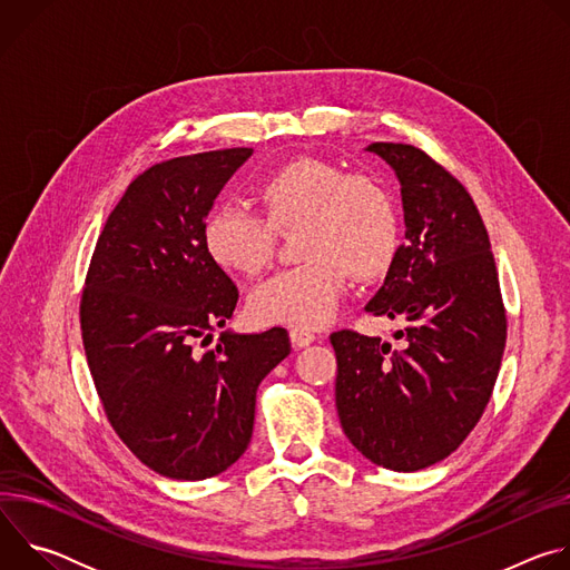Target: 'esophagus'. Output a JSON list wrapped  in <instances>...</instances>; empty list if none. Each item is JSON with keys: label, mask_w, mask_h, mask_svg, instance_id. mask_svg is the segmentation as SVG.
<instances>
[{"label": "esophagus", "mask_w": 570, "mask_h": 570, "mask_svg": "<svg viewBox=\"0 0 570 570\" xmlns=\"http://www.w3.org/2000/svg\"><path fill=\"white\" fill-rule=\"evenodd\" d=\"M313 341H315V334H313V332H308V330H291V343H293V347L302 350V347H308Z\"/></svg>", "instance_id": "esophagus-1"}]
</instances>
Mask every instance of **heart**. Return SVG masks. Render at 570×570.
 <instances>
[{"label": "heart", "mask_w": 570, "mask_h": 570, "mask_svg": "<svg viewBox=\"0 0 570 570\" xmlns=\"http://www.w3.org/2000/svg\"><path fill=\"white\" fill-rule=\"evenodd\" d=\"M262 214L218 205L203 227L209 259L240 275H257L275 253V229L293 232L302 264L275 273L250 293V315L264 324L315 330L338 311L347 273L383 275L399 250L392 196L367 176H347L320 159H295L255 189Z\"/></svg>", "instance_id": "obj_1"}]
</instances>
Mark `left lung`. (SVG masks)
<instances>
[{"mask_svg": "<svg viewBox=\"0 0 570 570\" xmlns=\"http://www.w3.org/2000/svg\"><path fill=\"white\" fill-rule=\"evenodd\" d=\"M401 185L405 243L365 304L403 317L392 347L332 334L336 409L347 440L374 464L420 471L451 455L492 396L508 322L484 223L466 189L409 144L374 141Z\"/></svg>", "mask_w": 570, "mask_h": 570, "instance_id": "obj_1", "label": "left lung"}]
</instances>
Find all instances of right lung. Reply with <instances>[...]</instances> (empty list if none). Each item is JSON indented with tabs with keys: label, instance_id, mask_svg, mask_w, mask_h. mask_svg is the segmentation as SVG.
I'll return each instance as SVG.
<instances>
[{
	"label": "right lung",
	"instance_id": "add662e5",
	"mask_svg": "<svg viewBox=\"0 0 570 570\" xmlns=\"http://www.w3.org/2000/svg\"><path fill=\"white\" fill-rule=\"evenodd\" d=\"M253 155L225 148L150 167L106 220L90 264L80 330L106 415L153 471L205 480L246 453L257 387L291 354L286 330L223 332L238 291L203 243L216 196Z\"/></svg>",
	"mask_w": 570,
	"mask_h": 570
}]
</instances>
